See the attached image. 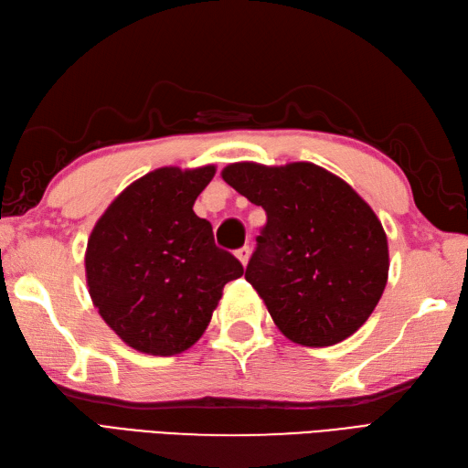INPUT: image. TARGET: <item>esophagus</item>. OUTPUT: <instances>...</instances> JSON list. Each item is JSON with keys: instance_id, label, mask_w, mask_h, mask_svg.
<instances>
[{"instance_id": "obj_1", "label": "esophagus", "mask_w": 468, "mask_h": 468, "mask_svg": "<svg viewBox=\"0 0 468 468\" xmlns=\"http://www.w3.org/2000/svg\"><path fill=\"white\" fill-rule=\"evenodd\" d=\"M236 258L242 261V266H246L248 260H250V248H248V246H242L240 250H236Z\"/></svg>"}]
</instances>
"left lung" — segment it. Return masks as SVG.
Wrapping results in <instances>:
<instances>
[{
	"label": "left lung",
	"mask_w": 468,
	"mask_h": 468,
	"mask_svg": "<svg viewBox=\"0 0 468 468\" xmlns=\"http://www.w3.org/2000/svg\"><path fill=\"white\" fill-rule=\"evenodd\" d=\"M222 178L266 210L246 280L293 344L353 335L381 300L389 248L378 216L346 180L312 163H234Z\"/></svg>",
	"instance_id": "8db88e82"
}]
</instances>
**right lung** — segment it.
I'll return each mask as SVG.
<instances>
[{
    "label": "right lung",
    "instance_id": "1",
    "mask_svg": "<svg viewBox=\"0 0 468 468\" xmlns=\"http://www.w3.org/2000/svg\"><path fill=\"white\" fill-rule=\"evenodd\" d=\"M216 166H163L111 202L89 236L90 300L124 344L176 356L202 337L228 282L244 268L192 210Z\"/></svg>",
    "mask_w": 468,
    "mask_h": 468
}]
</instances>
